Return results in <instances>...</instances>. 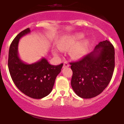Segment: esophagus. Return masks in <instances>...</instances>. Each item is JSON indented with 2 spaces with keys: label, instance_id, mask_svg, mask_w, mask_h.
Returning <instances> with one entry per match:
<instances>
[{
  "label": "esophagus",
  "instance_id": "34e87169",
  "mask_svg": "<svg viewBox=\"0 0 124 124\" xmlns=\"http://www.w3.org/2000/svg\"><path fill=\"white\" fill-rule=\"evenodd\" d=\"M70 66V64H69V63H68L67 61H65L64 63H63V67L65 68V67H69Z\"/></svg>",
  "mask_w": 124,
  "mask_h": 124
}]
</instances>
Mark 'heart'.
<instances>
[{
	"label": "heart",
	"mask_w": 124,
	"mask_h": 124,
	"mask_svg": "<svg viewBox=\"0 0 124 124\" xmlns=\"http://www.w3.org/2000/svg\"><path fill=\"white\" fill-rule=\"evenodd\" d=\"M84 37L83 33H76L72 35H67L62 38L57 43L58 48L63 51L70 50V55L73 58L78 59L84 56L88 49L89 41L85 39L81 42L80 40ZM59 51L57 49H53L54 55H59Z\"/></svg>",
	"instance_id": "1"
}]
</instances>
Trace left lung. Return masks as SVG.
Segmentation results:
<instances>
[{
	"mask_svg": "<svg viewBox=\"0 0 124 124\" xmlns=\"http://www.w3.org/2000/svg\"><path fill=\"white\" fill-rule=\"evenodd\" d=\"M114 55L113 45L105 40L81 60L70 63L73 71L71 85L77 95L91 99L104 91L114 72Z\"/></svg>",
	"mask_w": 124,
	"mask_h": 124,
	"instance_id": "8db88e82",
	"label": "left lung"
}]
</instances>
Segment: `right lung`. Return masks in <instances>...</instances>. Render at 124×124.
<instances>
[{
    "instance_id": "add662e5",
    "label": "right lung",
    "mask_w": 124,
    "mask_h": 124,
    "mask_svg": "<svg viewBox=\"0 0 124 124\" xmlns=\"http://www.w3.org/2000/svg\"><path fill=\"white\" fill-rule=\"evenodd\" d=\"M29 33L30 29H26L13 40L9 49L8 67L18 89L32 99H40L51 93L63 63L52 65L45 57L31 64L23 62L18 54V44L21 38Z\"/></svg>"
}]
</instances>
